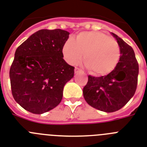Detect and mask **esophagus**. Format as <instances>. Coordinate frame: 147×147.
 <instances>
[{"label":"esophagus","instance_id":"obj_1","mask_svg":"<svg viewBox=\"0 0 147 147\" xmlns=\"http://www.w3.org/2000/svg\"><path fill=\"white\" fill-rule=\"evenodd\" d=\"M80 71H81V69H80L79 68H78V67L75 68V72H76V73H78V72H79Z\"/></svg>","mask_w":147,"mask_h":147}]
</instances>
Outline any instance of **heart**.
Wrapping results in <instances>:
<instances>
[{
  "label": "heart",
  "instance_id": "b5f03b06",
  "mask_svg": "<svg viewBox=\"0 0 147 147\" xmlns=\"http://www.w3.org/2000/svg\"><path fill=\"white\" fill-rule=\"evenodd\" d=\"M63 55L68 63H77L83 57L85 66L96 76L111 73L119 62L121 51L115 39L101 31H84L76 39H68L62 49Z\"/></svg>",
  "mask_w": 147,
  "mask_h": 147
}]
</instances>
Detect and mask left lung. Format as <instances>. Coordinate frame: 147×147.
I'll return each mask as SVG.
<instances>
[{"label":"left lung","instance_id":"obj_1","mask_svg":"<svg viewBox=\"0 0 147 147\" xmlns=\"http://www.w3.org/2000/svg\"><path fill=\"white\" fill-rule=\"evenodd\" d=\"M121 51L116 68L107 76H88L83 89L84 99L92 108L111 113L121 109L134 95L138 85V63L134 50L117 35L113 34Z\"/></svg>","mask_w":147,"mask_h":147}]
</instances>
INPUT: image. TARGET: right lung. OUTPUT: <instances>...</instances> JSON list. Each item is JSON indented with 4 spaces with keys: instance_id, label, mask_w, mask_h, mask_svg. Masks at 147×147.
<instances>
[{
    "instance_id": "1",
    "label": "right lung",
    "mask_w": 147,
    "mask_h": 147,
    "mask_svg": "<svg viewBox=\"0 0 147 147\" xmlns=\"http://www.w3.org/2000/svg\"><path fill=\"white\" fill-rule=\"evenodd\" d=\"M69 33L38 30L17 48L9 69L12 94L30 113L41 114L58 105L75 67L63 60L62 49Z\"/></svg>"
}]
</instances>
